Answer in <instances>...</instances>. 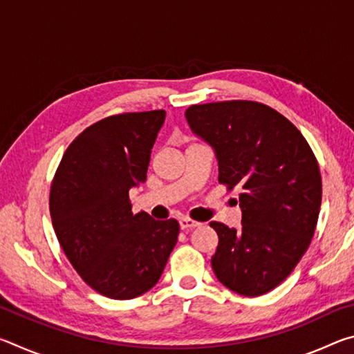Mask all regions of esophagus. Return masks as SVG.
I'll use <instances>...</instances> for the list:
<instances>
[{
    "label": "esophagus",
    "mask_w": 354,
    "mask_h": 354,
    "mask_svg": "<svg viewBox=\"0 0 354 354\" xmlns=\"http://www.w3.org/2000/svg\"><path fill=\"white\" fill-rule=\"evenodd\" d=\"M179 226H181V230H192V227L200 226V223H198V221L192 220V218L183 217V218H179Z\"/></svg>",
    "instance_id": "34e87169"
}]
</instances>
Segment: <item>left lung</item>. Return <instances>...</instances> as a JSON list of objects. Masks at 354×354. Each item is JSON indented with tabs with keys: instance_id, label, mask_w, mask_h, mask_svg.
I'll return each mask as SVG.
<instances>
[{
	"instance_id": "left-lung-1",
	"label": "left lung",
	"mask_w": 354,
	"mask_h": 354,
	"mask_svg": "<svg viewBox=\"0 0 354 354\" xmlns=\"http://www.w3.org/2000/svg\"><path fill=\"white\" fill-rule=\"evenodd\" d=\"M185 118L215 149L220 184L241 190V230L209 223L218 236L215 277L241 295H263L289 277L314 237L322 205L315 154L295 124L257 101L194 104Z\"/></svg>"
}]
</instances>
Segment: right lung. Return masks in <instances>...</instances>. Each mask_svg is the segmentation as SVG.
I'll return each mask as SVG.
<instances>
[{"label": "right lung", "instance_id": "1", "mask_svg": "<svg viewBox=\"0 0 354 354\" xmlns=\"http://www.w3.org/2000/svg\"><path fill=\"white\" fill-rule=\"evenodd\" d=\"M165 111L124 112L82 131L64 153L50 190L56 237L93 290L131 299L158 283L179 223L133 214L129 189L147 179Z\"/></svg>", "mask_w": 354, "mask_h": 354}]
</instances>
